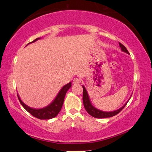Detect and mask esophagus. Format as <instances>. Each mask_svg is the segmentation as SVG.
Instances as JSON below:
<instances>
[{"instance_id":"esophagus-1","label":"esophagus","mask_w":152,"mask_h":152,"mask_svg":"<svg viewBox=\"0 0 152 152\" xmlns=\"http://www.w3.org/2000/svg\"><path fill=\"white\" fill-rule=\"evenodd\" d=\"M80 82H81L80 79L78 78H74L72 82H73V84H78L80 83Z\"/></svg>"}]
</instances>
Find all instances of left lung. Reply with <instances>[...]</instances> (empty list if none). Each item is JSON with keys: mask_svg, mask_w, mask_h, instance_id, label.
I'll use <instances>...</instances> for the list:
<instances>
[{"mask_svg": "<svg viewBox=\"0 0 152 152\" xmlns=\"http://www.w3.org/2000/svg\"><path fill=\"white\" fill-rule=\"evenodd\" d=\"M119 46L121 50L124 52L129 53V51H127V48H126L124 45H123L122 43H119ZM82 88H83V104L84 108L89 115H91L92 117H95V118H99V119H101V118H108V117H111L115 116V115H117L118 113L121 112L122 109L124 108L126 104H127L128 101L126 102V103L123 105L122 107H121L119 109L115 110V111H111V112H105V111H102L101 110H99L96 109V108L92 106L91 104V101H90L88 92H87L85 87L82 86Z\"/></svg>", "mask_w": 152, "mask_h": 152, "instance_id": "left-lung-1", "label": "left lung"}]
</instances>
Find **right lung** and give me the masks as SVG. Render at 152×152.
<instances>
[{"instance_id":"1","label":"right lung","mask_w":152,"mask_h":152,"mask_svg":"<svg viewBox=\"0 0 152 152\" xmlns=\"http://www.w3.org/2000/svg\"><path fill=\"white\" fill-rule=\"evenodd\" d=\"M39 39L40 38H37V39H35L34 41H33L32 42H30L29 43L35 42ZM29 43H28V44H29ZM71 86L72 82H69L68 84H67L65 86H64L62 87V88L60 90V91L59 92L57 96L55 98V99L53 100V101L51 102L50 104H49L48 106L39 109H33V108L28 107L27 105L25 104L24 102L20 100L19 95L17 94V96L18 99L19 100V102H20L22 106L23 107L25 108V109L27 110L31 115H33V117L39 119H50L57 116L58 113H60L61 107H62L64 98H65L66 92Z\"/></svg>"}]
</instances>
